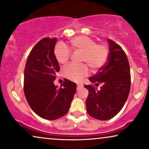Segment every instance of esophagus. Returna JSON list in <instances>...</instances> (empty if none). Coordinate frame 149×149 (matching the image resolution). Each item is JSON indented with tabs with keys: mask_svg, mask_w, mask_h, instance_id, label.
Returning <instances> with one entry per match:
<instances>
[{
	"mask_svg": "<svg viewBox=\"0 0 149 149\" xmlns=\"http://www.w3.org/2000/svg\"><path fill=\"white\" fill-rule=\"evenodd\" d=\"M84 86V85L82 84H77V91H79V90L81 88H82Z\"/></svg>",
	"mask_w": 149,
	"mask_h": 149,
	"instance_id": "34e87169",
	"label": "esophagus"
}]
</instances>
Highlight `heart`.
Segmentation results:
<instances>
[{
    "label": "heart",
    "instance_id": "1",
    "mask_svg": "<svg viewBox=\"0 0 149 149\" xmlns=\"http://www.w3.org/2000/svg\"><path fill=\"white\" fill-rule=\"evenodd\" d=\"M70 43L73 49L83 52L82 61L93 69H100L106 63L108 49L104 44H96L94 39L84 35L71 38ZM54 55L58 63H65L70 56V51L65 44L60 43L54 47ZM63 74L66 78L79 82L89 74V69L86 64L70 63L63 68Z\"/></svg>",
    "mask_w": 149,
    "mask_h": 149
}]
</instances>
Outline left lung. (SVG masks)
Segmentation results:
<instances>
[{
    "instance_id": "1",
    "label": "left lung",
    "mask_w": 149,
    "mask_h": 149,
    "mask_svg": "<svg viewBox=\"0 0 149 149\" xmlns=\"http://www.w3.org/2000/svg\"><path fill=\"white\" fill-rule=\"evenodd\" d=\"M109 52L108 62L100 72L89 78L91 83L100 90L90 85L86 101V110L90 116L100 120H108L115 117L125 104L131 88V72L127 56L122 47L108 39Z\"/></svg>"
}]
</instances>
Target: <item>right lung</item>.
I'll use <instances>...</instances> for the list:
<instances>
[{
    "instance_id": "obj_1",
    "label": "right lung",
    "mask_w": 149,
    "mask_h": 149,
    "mask_svg": "<svg viewBox=\"0 0 149 149\" xmlns=\"http://www.w3.org/2000/svg\"><path fill=\"white\" fill-rule=\"evenodd\" d=\"M56 38H44L36 44L27 58L24 70V93L29 105L38 116L54 120L68 111L77 84L65 79L63 87L54 81L60 69L54 55Z\"/></svg>"
}]
</instances>
